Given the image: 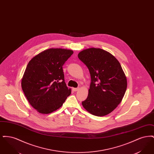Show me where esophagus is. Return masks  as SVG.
<instances>
[{
    "label": "esophagus",
    "mask_w": 154,
    "mask_h": 154,
    "mask_svg": "<svg viewBox=\"0 0 154 154\" xmlns=\"http://www.w3.org/2000/svg\"><path fill=\"white\" fill-rule=\"evenodd\" d=\"M79 89V88H73V91H74V92H76V91H77Z\"/></svg>",
    "instance_id": "34e87169"
}]
</instances>
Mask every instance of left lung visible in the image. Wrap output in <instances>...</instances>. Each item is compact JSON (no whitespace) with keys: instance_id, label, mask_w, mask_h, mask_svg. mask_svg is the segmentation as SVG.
<instances>
[{"instance_id":"1","label":"left lung","mask_w":154,"mask_h":154,"mask_svg":"<svg viewBox=\"0 0 154 154\" xmlns=\"http://www.w3.org/2000/svg\"><path fill=\"white\" fill-rule=\"evenodd\" d=\"M78 57L87 66L91 82L84 108L92 115L106 116L121 102L127 88V80L119 62L101 48L81 51Z\"/></svg>"}]
</instances>
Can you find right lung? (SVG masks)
Segmentation results:
<instances>
[{
    "label": "right lung",
    "mask_w": 154,
    "mask_h": 154,
    "mask_svg": "<svg viewBox=\"0 0 154 154\" xmlns=\"http://www.w3.org/2000/svg\"><path fill=\"white\" fill-rule=\"evenodd\" d=\"M73 54L70 50L50 48L32 59L21 81L23 92L30 104L40 113L59 109L71 94L64 79L62 66Z\"/></svg>",
    "instance_id": "right-lung-1"
}]
</instances>
